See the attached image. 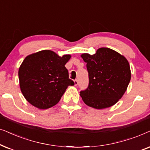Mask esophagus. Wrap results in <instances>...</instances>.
<instances>
[{
	"label": "esophagus",
	"mask_w": 150,
	"mask_h": 150,
	"mask_svg": "<svg viewBox=\"0 0 150 150\" xmlns=\"http://www.w3.org/2000/svg\"><path fill=\"white\" fill-rule=\"evenodd\" d=\"M74 84H75V86H77L78 84V81H77V79H75V80H74Z\"/></svg>",
	"instance_id": "34e87169"
}]
</instances>
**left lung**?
<instances>
[{
	"label": "left lung",
	"instance_id": "left-lung-1",
	"mask_svg": "<svg viewBox=\"0 0 150 150\" xmlns=\"http://www.w3.org/2000/svg\"><path fill=\"white\" fill-rule=\"evenodd\" d=\"M86 63L89 84L80 92L83 102L95 109L115 105L123 97L130 81L128 61L118 52L109 48H99L95 54L81 55Z\"/></svg>",
	"mask_w": 150,
	"mask_h": 150
}]
</instances>
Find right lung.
<instances>
[{
    "label": "right lung",
    "mask_w": 150,
    "mask_h": 150,
    "mask_svg": "<svg viewBox=\"0 0 150 150\" xmlns=\"http://www.w3.org/2000/svg\"><path fill=\"white\" fill-rule=\"evenodd\" d=\"M71 57L43 50L25 57L18 77L21 92L28 102L43 110L59 102L68 86L74 85L65 67Z\"/></svg>",
    "instance_id": "1"
}]
</instances>
